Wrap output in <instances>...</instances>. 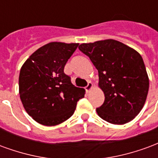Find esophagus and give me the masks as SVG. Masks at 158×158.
<instances>
[{"mask_svg":"<svg viewBox=\"0 0 158 158\" xmlns=\"http://www.w3.org/2000/svg\"><path fill=\"white\" fill-rule=\"evenodd\" d=\"M93 85L92 82H88V84H87V86L86 87H85V89H86V91H87V93H89L92 89H93Z\"/></svg>","mask_w":158,"mask_h":158,"instance_id":"esophagus-1","label":"esophagus"}]
</instances>
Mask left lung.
Listing matches in <instances>:
<instances>
[{"instance_id":"8db88e82","label":"left lung","mask_w":158,"mask_h":158,"mask_svg":"<svg viewBox=\"0 0 158 158\" xmlns=\"http://www.w3.org/2000/svg\"><path fill=\"white\" fill-rule=\"evenodd\" d=\"M78 48L98 71V87L105 97L103 105L96 109L98 116L114 125L134 119L143 108L149 89L141 55L114 40L84 43Z\"/></svg>"}]
</instances>
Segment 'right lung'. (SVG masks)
<instances>
[{
  "label": "right lung",
  "mask_w": 158,
  "mask_h": 158,
  "mask_svg": "<svg viewBox=\"0 0 158 158\" xmlns=\"http://www.w3.org/2000/svg\"><path fill=\"white\" fill-rule=\"evenodd\" d=\"M78 43L51 42L38 49L22 65L19 95L24 109L39 124L54 126L74 114L85 89L76 87L64 73Z\"/></svg>",
  "instance_id": "1"
}]
</instances>
